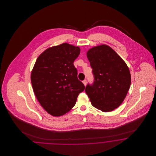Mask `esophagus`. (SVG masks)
<instances>
[{
  "mask_svg": "<svg viewBox=\"0 0 156 156\" xmlns=\"http://www.w3.org/2000/svg\"><path fill=\"white\" fill-rule=\"evenodd\" d=\"M82 82H83V85H84L85 86H86V85H87V80H83V81H82Z\"/></svg>",
  "mask_w": 156,
  "mask_h": 156,
  "instance_id": "esophagus-1",
  "label": "esophagus"
}]
</instances>
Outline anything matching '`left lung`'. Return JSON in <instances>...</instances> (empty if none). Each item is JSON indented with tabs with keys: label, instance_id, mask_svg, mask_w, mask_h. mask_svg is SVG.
I'll use <instances>...</instances> for the list:
<instances>
[{
	"label": "left lung",
	"instance_id": "1",
	"mask_svg": "<svg viewBox=\"0 0 156 156\" xmlns=\"http://www.w3.org/2000/svg\"><path fill=\"white\" fill-rule=\"evenodd\" d=\"M92 68L94 82L85 88L93 106L108 112L122 104L131 83V75L126 62L111 47L102 44L87 53Z\"/></svg>",
	"mask_w": 156,
	"mask_h": 156
}]
</instances>
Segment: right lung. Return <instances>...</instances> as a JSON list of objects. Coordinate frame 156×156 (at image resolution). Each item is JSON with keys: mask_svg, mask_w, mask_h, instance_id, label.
I'll return each instance as SVG.
<instances>
[{"mask_svg": "<svg viewBox=\"0 0 156 156\" xmlns=\"http://www.w3.org/2000/svg\"><path fill=\"white\" fill-rule=\"evenodd\" d=\"M80 54L79 47L68 43L53 46L38 56L31 71L34 94L45 111L53 116L69 111L85 89L73 64Z\"/></svg>", "mask_w": 156, "mask_h": 156, "instance_id": "1", "label": "right lung"}]
</instances>
